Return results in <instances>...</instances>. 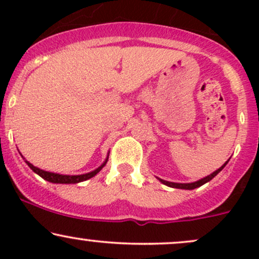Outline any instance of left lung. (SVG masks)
Wrapping results in <instances>:
<instances>
[{"instance_id":"obj_1","label":"left lung","mask_w":259,"mask_h":259,"mask_svg":"<svg viewBox=\"0 0 259 259\" xmlns=\"http://www.w3.org/2000/svg\"><path fill=\"white\" fill-rule=\"evenodd\" d=\"M228 162H229V159H228ZM228 162H225L224 164H223L221 168H219V169H217V170H215V171H213V173L210 174V175H208V177L203 178V179H201V180H197V181H195V183H189V184H180V183H171V181L162 180V179H159V181H160V183H163V184H164V185L169 186V187H175V189L194 190V189H196V187H200V186L203 185V184H206V183H208V181H209V180H212L213 178H214L215 175L219 173V171H222V169L224 168L225 165L228 164Z\"/></svg>"}]
</instances>
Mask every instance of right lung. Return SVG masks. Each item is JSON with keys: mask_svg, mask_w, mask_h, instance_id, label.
Returning a JSON list of instances; mask_svg holds the SVG:
<instances>
[{"mask_svg": "<svg viewBox=\"0 0 259 259\" xmlns=\"http://www.w3.org/2000/svg\"><path fill=\"white\" fill-rule=\"evenodd\" d=\"M107 160H108V157H107L106 160L103 162V164L101 165V167L95 169V170L90 171V173L81 174V175H63V174L51 173V171H46V170H42V169H40L37 167H34V165H32L31 163H29L28 160H25V162H26V164L30 167L31 170L34 171V173L40 175L42 179L50 181V183H55V184H78V183H81V181L90 179V178H92V177H95V175L99 173L101 169L105 167Z\"/></svg>", "mask_w": 259, "mask_h": 259, "instance_id": "obj_1", "label": "right lung"}]
</instances>
